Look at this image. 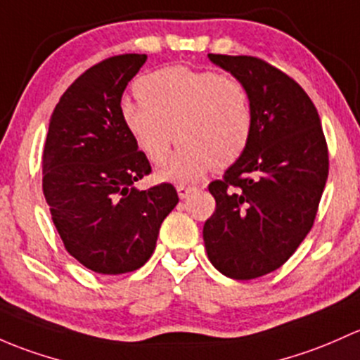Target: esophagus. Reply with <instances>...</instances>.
Masks as SVG:
<instances>
[{"instance_id": "esophagus-1", "label": "esophagus", "mask_w": 360, "mask_h": 360, "mask_svg": "<svg viewBox=\"0 0 360 360\" xmlns=\"http://www.w3.org/2000/svg\"><path fill=\"white\" fill-rule=\"evenodd\" d=\"M196 188L195 186H186V184H177V195H179V198H186L190 193L195 191Z\"/></svg>"}]
</instances>
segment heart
<instances>
[{
    "label": "heart",
    "mask_w": 360,
    "mask_h": 360,
    "mask_svg": "<svg viewBox=\"0 0 360 360\" xmlns=\"http://www.w3.org/2000/svg\"><path fill=\"white\" fill-rule=\"evenodd\" d=\"M139 101H124L120 117L136 146L151 164H164L179 143L164 177L181 183L207 170L233 165L253 134V105L234 75L164 67L136 82ZM174 134L172 135V132Z\"/></svg>",
    "instance_id": "1"
}]
</instances>
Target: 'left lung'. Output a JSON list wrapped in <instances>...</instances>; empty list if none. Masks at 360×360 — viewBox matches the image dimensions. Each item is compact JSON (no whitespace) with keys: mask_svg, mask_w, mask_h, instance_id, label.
<instances>
[{"mask_svg":"<svg viewBox=\"0 0 360 360\" xmlns=\"http://www.w3.org/2000/svg\"><path fill=\"white\" fill-rule=\"evenodd\" d=\"M209 58L247 86L253 134L245 153L209 184L203 226L212 266L248 281L279 269L314 226L330 170L321 119L295 79L257 56Z\"/></svg>","mask_w":360,"mask_h":360,"instance_id":"1","label":"left lung"}]
</instances>
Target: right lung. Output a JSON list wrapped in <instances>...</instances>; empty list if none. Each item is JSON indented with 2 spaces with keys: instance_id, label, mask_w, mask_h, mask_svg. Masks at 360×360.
Listing matches in <instances>:
<instances>
[{
  "instance_id": "obj_1",
  "label": "right lung",
  "mask_w": 360,
  "mask_h": 360,
  "mask_svg": "<svg viewBox=\"0 0 360 360\" xmlns=\"http://www.w3.org/2000/svg\"><path fill=\"white\" fill-rule=\"evenodd\" d=\"M146 55L98 62L67 88L53 110L43 150V193L53 224L74 259L98 274L145 266L162 222L179 202L160 183L134 188L151 172L120 117L127 84Z\"/></svg>"
}]
</instances>
